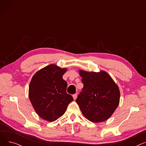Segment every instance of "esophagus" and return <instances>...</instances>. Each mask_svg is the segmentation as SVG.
<instances>
[{
    "instance_id": "esophagus-1",
    "label": "esophagus",
    "mask_w": 146,
    "mask_h": 146,
    "mask_svg": "<svg viewBox=\"0 0 146 146\" xmlns=\"http://www.w3.org/2000/svg\"><path fill=\"white\" fill-rule=\"evenodd\" d=\"M73 97L74 100H76V98H77V97H78V95L76 94H74V95H73Z\"/></svg>"
}]
</instances>
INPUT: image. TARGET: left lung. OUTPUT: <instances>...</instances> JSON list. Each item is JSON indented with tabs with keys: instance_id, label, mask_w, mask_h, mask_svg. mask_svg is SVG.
I'll use <instances>...</instances> for the list:
<instances>
[{
	"instance_id": "left-lung-1",
	"label": "left lung",
	"mask_w": 146,
	"mask_h": 146,
	"mask_svg": "<svg viewBox=\"0 0 146 146\" xmlns=\"http://www.w3.org/2000/svg\"><path fill=\"white\" fill-rule=\"evenodd\" d=\"M83 83L82 91L76 102L82 113L93 122H103L110 118L119 103L120 92L110 74L80 70Z\"/></svg>"
}]
</instances>
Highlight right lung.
Instances as JSON below:
<instances>
[{
    "label": "right lung",
    "mask_w": 146,
    "mask_h": 146,
    "mask_svg": "<svg viewBox=\"0 0 146 146\" xmlns=\"http://www.w3.org/2000/svg\"><path fill=\"white\" fill-rule=\"evenodd\" d=\"M66 68L56 64L46 66L35 73L29 86V98L36 113L48 122L57 120L73 101L66 92L67 82L63 79Z\"/></svg>",
    "instance_id": "right-lung-1"
}]
</instances>
